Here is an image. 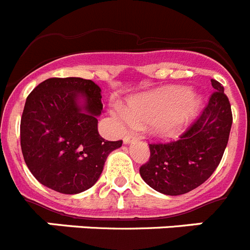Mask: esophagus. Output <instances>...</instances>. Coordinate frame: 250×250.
<instances>
[{
  "label": "esophagus",
  "mask_w": 250,
  "mask_h": 250,
  "mask_svg": "<svg viewBox=\"0 0 250 250\" xmlns=\"http://www.w3.org/2000/svg\"><path fill=\"white\" fill-rule=\"evenodd\" d=\"M136 139H138V134L130 132V134H126V135L124 136V144H129V143H131L132 140H136Z\"/></svg>",
  "instance_id": "34e87169"
}]
</instances>
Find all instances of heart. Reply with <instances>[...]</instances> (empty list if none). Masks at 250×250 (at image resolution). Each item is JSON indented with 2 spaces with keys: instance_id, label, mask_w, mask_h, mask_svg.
Returning a JSON list of instances; mask_svg holds the SVG:
<instances>
[{
  "instance_id": "1",
  "label": "heart",
  "mask_w": 250,
  "mask_h": 250,
  "mask_svg": "<svg viewBox=\"0 0 250 250\" xmlns=\"http://www.w3.org/2000/svg\"><path fill=\"white\" fill-rule=\"evenodd\" d=\"M200 104V99L187 87L167 86L130 99L127 109L116 106L112 115L124 127L149 124L152 135L174 139L196 118Z\"/></svg>"
}]
</instances>
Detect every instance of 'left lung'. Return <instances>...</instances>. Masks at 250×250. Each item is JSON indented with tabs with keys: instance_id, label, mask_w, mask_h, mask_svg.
Listing matches in <instances>:
<instances>
[{
	"instance_id": "left-lung-1",
	"label": "left lung",
	"mask_w": 250,
	"mask_h": 250,
	"mask_svg": "<svg viewBox=\"0 0 250 250\" xmlns=\"http://www.w3.org/2000/svg\"><path fill=\"white\" fill-rule=\"evenodd\" d=\"M215 91L199 119L179 140L150 144V158L140 175L154 190L182 195L202 185L219 165L229 140L233 115L222 83L211 79Z\"/></svg>"
}]
</instances>
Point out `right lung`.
Returning a JSON list of instances; mask_svg holds the SVG:
<instances>
[{
	"label": "right lung",
	"instance_id": "add662e5",
	"mask_svg": "<svg viewBox=\"0 0 250 250\" xmlns=\"http://www.w3.org/2000/svg\"><path fill=\"white\" fill-rule=\"evenodd\" d=\"M101 111V89L81 77H52L31 91L21 118V149L41 184L79 194L98 182L107 155L123 145L100 136Z\"/></svg>",
	"mask_w": 250,
	"mask_h": 250
}]
</instances>
